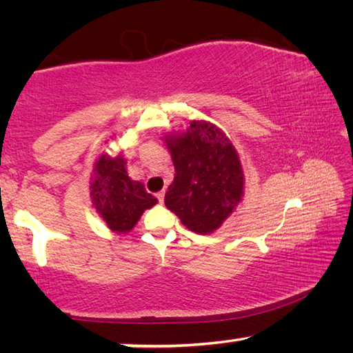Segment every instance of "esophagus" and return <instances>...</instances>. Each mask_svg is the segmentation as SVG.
Listing matches in <instances>:
<instances>
[{"mask_svg":"<svg viewBox=\"0 0 353 353\" xmlns=\"http://www.w3.org/2000/svg\"><path fill=\"white\" fill-rule=\"evenodd\" d=\"M155 198H157V199H159V202H160V204H162V202H163V199H165V193H163V191H160V193H157V194H155Z\"/></svg>","mask_w":353,"mask_h":353,"instance_id":"obj_1","label":"esophagus"}]
</instances>
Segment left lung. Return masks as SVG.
Returning a JSON list of instances; mask_svg holds the SVG:
<instances>
[{"mask_svg": "<svg viewBox=\"0 0 353 353\" xmlns=\"http://www.w3.org/2000/svg\"><path fill=\"white\" fill-rule=\"evenodd\" d=\"M162 140L176 170L165 205L188 230L213 234L244 196L243 165L234 143L205 119H193L187 129L171 130Z\"/></svg>", "mask_w": 353, "mask_h": 353, "instance_id": "left-lung-1", "label": "left lung"}]
</instances>
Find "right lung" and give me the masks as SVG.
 <instances>
[{
    "label": "right lung",
    "instance_id": "1",
    "mask_svg": "<svg viewBox=\"0 0 353 353\" xmlns=\"http://www.w3.org/2000/svg\"><path fill=\"white\" fill-rule=\"evenodd\" d=\"M126 165L123 152L115 157L101 152L90 177L92 205L118 235L132 230L145 210L157 204V198L148 193L145 185L129 177Z\"/></svg>",
    "mask_w": 353,
    "mask_h": 353
}]
</instances>
